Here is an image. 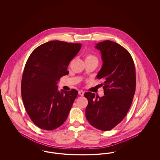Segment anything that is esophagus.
<instances>
[{"label":"esophagus","mask_w":160,"mask_h":160,"mask_svg":"<svg viewBox=\"0 0 160 160\" xmlns=\"http://www.w3.org/2000/svg\"><path fill=\"white\" fill-rule=\"evenodd\" d=\"M84 93V92L83 91H78V94L80 95H81V96H83Z\"/></svg>","instance_id":"34e87169"}]
</instances>
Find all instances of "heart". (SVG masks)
<instances>
[{
	"label": "heart",
	"mask_w": 160,
	"mask_h": 160,
	"mask_svg": "<svg viewBox=\"0 0 160 160\" xmlns=\"http://www.w3.org/2000/svg\"><path fill=\"white\" fill-rule=\"evenodd\" d=\"M87 60H97V58L95 56H94L93 55H92V54H88L86 58H85V61H87Z\"/></svg>",
	"instance_id": "obj_1"
}]
</instances>
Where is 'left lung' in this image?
I'll return each mask as SVG.
<instances>
[{"label": "left lung", "instance_id": "1", "mask_svg": "<svg viewBox=\"0 0 160 160\" xmlns=\"http://www.w3.org/2000/svg\"><path fill=\"white\" fill-rule=\"evenodd\" d=\"M95 48L103 62L97 78L104 81L101 84L104 95L84 94L88 100L86 117L93 127L108 131L121 122L129 110L136 91V69L131 54L118 43L106 40Z\"/></svg>", "mask_w": 160, "mask_h": 160}]
</instances>
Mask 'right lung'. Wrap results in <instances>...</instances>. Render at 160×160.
I'll return each instance as SVG.
<instances>
[{
  "label": "right lung",
  "instance_id": "right-lung-1",
  "mask_svg": "<svg viewBox=\"0 0 160 160\" xmlns=\"http://www.w3.org/2000/svg\"><path fill=\"white\" fill-rule=\"evenodd\" d=\"M81 47V44L49 41L36 48L26 62L22 97L31 120L41 129H56L68 116L78 92H59L57 84L61 77L68 74L69 63Z\"/></svg>",
  "mask_w": 160,
  "mask_h": 160
}]
</instances>
